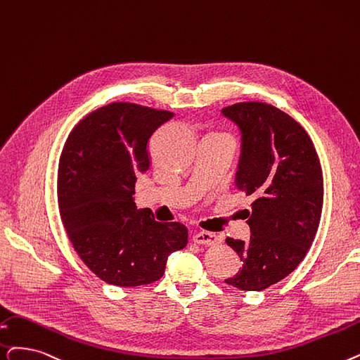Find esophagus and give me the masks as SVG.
<instances>
[{
    "mask_svg": "<svg viewBox=\"0 0 360 360\" xmlns=\"http://www.w3.org/2000/svg\"><path fill=\"white\" fill-rule=\"evenodd\" d=\"M194 243L201 244V245H214L222 243V237L217 236L214 232H207V231H200L194 236Z\"/></svg>",
    "mask_w": 360,
    "mask_h": 360,
    "instance_id": "1",
    "label": "esophagus"
}]
</instances>
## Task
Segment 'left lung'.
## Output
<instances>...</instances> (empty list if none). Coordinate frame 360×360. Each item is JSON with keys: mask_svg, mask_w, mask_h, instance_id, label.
I'll return each instance as SVG.
<instances>
[{"mask_svg": "<svg viewBox=\"0 0 360 360\" xmlns=\"http://www.w3.org/2000/svg\"><path fill=\"white\" fill-rule=\"evenodd\" d=\"M241 135L236 186L252 195L245 210L250 240L226 238L243 268L225 283L262 291L288 276L314 241L323 205L319 158L307 132L291 116L264 103L222 108Z\"/></svg>", "mask_w": 360, "mask_h": 360, "instance_id": "obj_1", "label": "left lung"}]
</instances>
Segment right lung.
Wrapping results in <instances>:
<instances>
[{
    "label": "right lung",
    "instance_id": "add662e5",
    "mask_svg": "<svg viewBox=\"0 0 360 360\" xmlns=\"http://www.w3.org/2000/svg\"><path fill=\"white\" fill-rule=\"evenodd\" d=\"M174 113L112 103L76 124L61 151L58 207L69 240L104 283L151 284L167 257L188 243L179 222H158L136 209L135 182L150 166L147 143Z\"/></svg>",
    "mask_w": 360,
    "mask_h": 360
}]
</instances>
